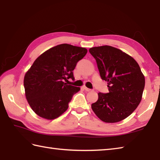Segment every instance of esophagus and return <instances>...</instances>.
<instances>
[{
	"mask_svg": "<svg viewBox=\"0 0 160 160\" xmlns=\"http://www.w3.org/2000/svg\"><path fill=\"white\" fill-rule=\"evenodd\" d=\"M82 89L85 90L86 91H92V89H89V88H87V87H85V86H83V87H82Z\"/></svg>",
	"mask_w": 160,
	"mask_h": 160,
	"instance_id": "obj_1",
	"label": "esophagus"
}]
</instances>
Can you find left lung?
Segmentation results:
<instances>
[{"mask_svg":"<svg viewBox=\"0 0 160 160\" xmlns=\"http://www.w3.org/2000/svg\"><path fill=\"white\" fill-rule=\"evenodd\" d=\"M89 52L108 87V93H98V100L91 104L92 110L107 123L124 120L142 100L145 78L140 66L131 56L111 46L92 47Z\"/></svg>","mask_w":160,"mask_h":160,"instance_id":"8db88e82","label":"left lung"}]
</instances>
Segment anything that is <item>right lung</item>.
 <instances>
[{
	"label": "right lung",
	"instance_id": "add662e5",
	"mask_svg": "<svg viewBox=\"0 0 160 160\" xmlns=\"http://www.w3.org/2000/svg\"><path fill=\"white\" fill-rule=\"evenodd\" d=\"M87 53L83 47L61 44L37 58L25 73L24 87L29 106L40 117L53 120L67 110L80 88L64 80H74L73 71Z\"/></svg>",
	"mask_w": 160,
	"mask_h": 160
}]
</instances>
